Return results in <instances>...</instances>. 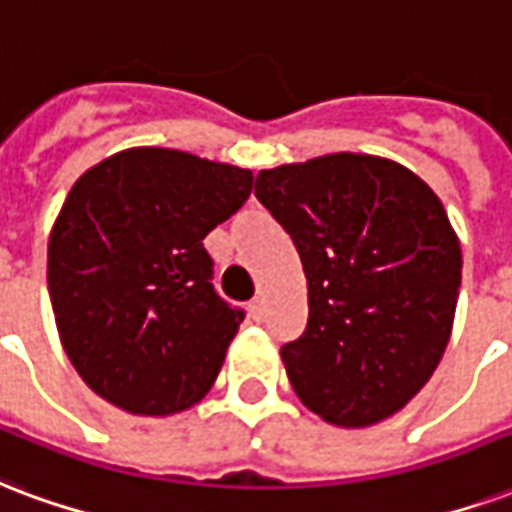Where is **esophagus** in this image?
I'll list each match as a JSON object with an SVG mask.
<instances>
[{
	"instance_id": "obj_1",
	"label": "esophagus",
	"mask_w": 512,
	"mask_h": 512,
	"mask_svg": "<svg viewBox=\"0 0 512 512\" xmlns=\"http://www.w3.org/2000/svg\"><path fill=\"white\" fill-rule=\"evenodd\" d=\"M249 309H252V317H255V320H263V317H266V298H255V301L249 304Z\"/></svg>"
}]
</instances>
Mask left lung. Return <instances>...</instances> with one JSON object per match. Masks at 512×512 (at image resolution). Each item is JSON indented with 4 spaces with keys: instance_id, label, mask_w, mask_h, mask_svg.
I'll return each instance as SVG.
<instances>
[{
    "instance_id": "1",
    "label": "left lung",
    "mask_w": 512,
    "mask_h": 512,
    "mask_svg": "<svg viewBox=\"0 0 512 512\" xmlns=\"http://www.w3.org/2000/svg\"><path fill=\"white\" fill-rule=\"evenodd\" d=\"M255 195L304 263L309 320L282 347L298 399L342 429L404 410L456 317L461 244L442 200L399 162L350 151L260 170Z\"/></svg>"
}]
</instances>
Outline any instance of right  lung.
Here are the masks:
<instances>
[{"mask_svg": "<svg viewBox=\"0 0 512 512\" xmlns=\"http://www.w3.org/2000/svg\"><path fill=\"white\" fill-rule=\"evenodd\" d=\"M252 181L246 168L138 146L67 192L48 238L56 331L113 407L165 418L211 391L244 312L211 285L203 238L244 206Z\"/></svg>", "mask_w": 512, "mask_h": 512, "instance_id": "right-lung-1", "label": "right lung"}]
</instances>
